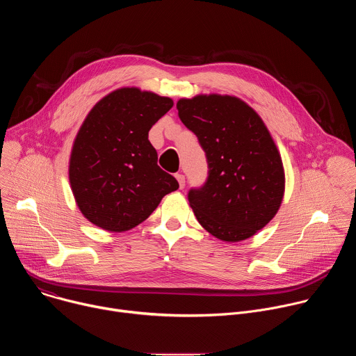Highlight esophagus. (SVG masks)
<instances>
[{"label":"esophagus","mask_w":356,"mask_h":356,"mask_svg":"<svg viewBox=\"0 0 356 356\" xmlns=\"http://www.w3.org/2000/svg\"><path fill=\"white\" fill-rule=\"evenodd\" d=\"M176 179H177V181H179L180 188H183V187H184V184H186V177H184V175H181V173H176Z\"/></svg>","instance_id":"esophagus-1"}]
</instances>
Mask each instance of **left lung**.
<instances>
[{"label":"left lung","instance_id":"1","mask_svg":"<svg viewBox=\"0 0 356 356\" xmlns=\"http://www.w3.org/2000/svg\"><path fill=\"white\" fill-rule=\"evenodd\" d=\"M181 122L195 134L209 162V179L188 191L200 225L225 242L255 235L276 216L284 195L279 149L259 117L235 95L180 98Z\"/></svg>","mask_w":356,"mask_h":356}]
</instances>
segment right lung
I'll return each mask as SVG.
<instances>
[{"label": "right lung", "mask_w": 356, "mask_h": 356, "mask_svg": "<svg viewBox=\"0 0 356 356\" xmlns=\"http://www.w3.org/2000/svg\"><path fill=\"white\" fill-rule=\"evenodd\" d=\"M173 99L138 87L101 98L83 121L70 154L69 181L81 214L110 232L143 222L177 180L158 166L149 129Z\"/></svg>", "instance_id": "1"}]
</instances>
